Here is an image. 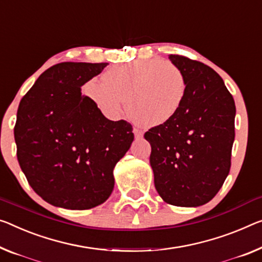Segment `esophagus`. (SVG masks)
Instances as JSON below:
<instances>
[{"label":"esophagus","mask_w":262,"mask_h":262,"mask_svg":"<svg viewBox=\"0 0 262 262\" xmlns=\"http://www.w3.org/2000/svg\"><path fill=\"white\" fill-rule=\"evenodd\" d=\"M134 134L136 136V138H142L143 137V131L139 130V128H137V127L134 128Z\"/></svg>","instance_id":"obj_1"}]
</instances>
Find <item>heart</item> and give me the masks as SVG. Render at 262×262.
<instances>
[{"mask_svg":"<svg viewBox=\"0 0 262 262\" xmlns=\"http://www.w3.org/2000/svg\"><path fill=\"white\" fill-rule=\"evenodd\" d=\"M85 91L100 111L117 117L125 100L127 116L145 127L159 126L178 114L187 94L183 70L160 58L111 68L103 82L90 80Z\"/></svg>","mask_w":262,"mask_h":262,"instance_id":"heart-1","label":"heart"}]
</instances>
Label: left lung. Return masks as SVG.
<instances>
[{
	"instance_id": "8db88e82",
	"label": "left lung",
	"mask_w": 262,
	"mask_h": 262,
	"mask_svg": "<svg viewBox=\"0 0 262 262\" xmlns=\"http://www.w3.org/2000/svg\"><path fill=\"white\" fill-rule=\"evenodd\" d=\"M187 94L170 122L145 132L157 192L165 203L196 207L214 198L231 168L235 104L223 78L206 64L179 55Z\"/></svg>"
}]
</instances>
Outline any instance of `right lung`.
I'll list each match as a JSON object with an SVG mask.
<instances>
[{
    "label": "right lung",
    "instance_id": "1",
    "mask_svg": "<svg viewBox=\"0 0 262 262\" xmlns=\"http://www.w3.org/2000/svg\"><path fill=\"white\" fill-rule=\"evenodd\" d=\"M106 66L56 64L19 102L18 164L33 190L54 206L89 210L103 204L114 190L116 164L134 142L130 123L107 119L82 95V85Z\"/></svg>",
    "mask_w": 262,
    "mask_h": 262
}]
</instances>
